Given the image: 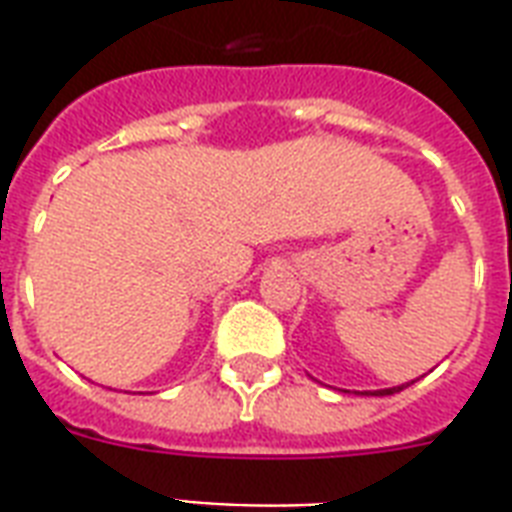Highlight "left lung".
Instances as JSON below:
<instances>
[{"label":"left lung","instance_id":"1","mask_svg":"<svg viewBox=\"0 0 512 512\" xmlns=\"http://www.w3.org/2000/svg\"><path fill=\"white\" fill-rule=\"evenodd\" d=\"M406 385H409V382H406ZM406 385H398V388H388V390H374V393H377V396H390V393H398V390H404Z\"/></svg>","mask_w":512,"mask_h":512}]
</instances>
